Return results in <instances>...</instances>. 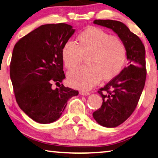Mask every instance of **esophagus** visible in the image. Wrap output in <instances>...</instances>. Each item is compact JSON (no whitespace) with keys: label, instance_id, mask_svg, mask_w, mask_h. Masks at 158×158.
<instances>
[{"label":"esophagus","instance_id":"34e87169","mask_svg":"<svg viewBox=\"0 0 158 158\" xmlns=\"http://www.w3.org/2000/svg\"><path fill=\"white\" fill-rule=\"evenodd\" d=\"M80 95H81V96H89L90 94L89 92H87V91H81L79 92Z\"/></svg>","mask_w":158,"mask_h":158}]
</instances>
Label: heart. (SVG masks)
Listing matches in <instances>:
<instances>
[{
  "label": "heart",
  "mask_w": 158,
  "mask_h": 158,
  "mask_svg": "<svg viewBox=\"0 0 158 158\" xmlns=\"http://www.w3.org/2000/svg\"><path fill=\"white\" fill-rule=\"evenodd\" d=\"M126 48L118 37L103 29L91 27L77 37V44L66 42L62 48V59L68 69L77 67L86 57L87 65L70 71L67 81L74 88L87 90L101 79L110 81L118 75L126 60Z\"/></svg>",
  "instance_id": "1"
}]
</instances>
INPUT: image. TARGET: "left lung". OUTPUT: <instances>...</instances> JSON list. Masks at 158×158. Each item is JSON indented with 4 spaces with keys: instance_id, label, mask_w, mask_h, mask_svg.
<instances>
[{
    "instance_id": "1",
    "label": "left lung",
    "mask_w": 158,
    "mask_h": 158,
    "mask_svg": "<svg viewBox=\"0 0 158 158\" xmlns=\"http://www.w3.org/2000/svg\"><path fill=\"white\" fill-rule=\"evenodd\" d=\"M94 24L110 29L118 35L126 48L129 61L127 67L98 91L102 104L93 113L100 125L114 128L129 118L139 101L146 78V50L139 37L121 22L96 19Z\"/></svg>"
}]
</instances>
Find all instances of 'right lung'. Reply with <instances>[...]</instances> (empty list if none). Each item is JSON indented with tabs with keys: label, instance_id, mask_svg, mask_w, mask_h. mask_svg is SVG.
I'll return each instance as SVG.
<instances>
[{
	"label": "right lung",
	"instance_id": "1",
	"mask_svg": "<svg viewBox=\"0 0 158 158\" xmlns=\"http://www.w3.org/2000/svg\"><path fill=\"white\" fill-rule=\"evenodd\" d=\"M72 26L64 23L41 25L19 40L12 51L10 74L17 104L34 121L50 124L58 119L67 101L78 96L62 84L65 78L62 48L74 34Z\"/></svg>",
	"mask_w": 158,
	"mask_h": 158
}]
</instances>
